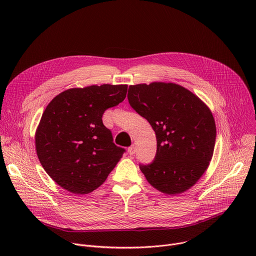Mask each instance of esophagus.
<instances>
[{"mask_svg": "<svg viewBox=\"0 0 256 256\" xmlns=\"http://www.w3.org/2000/svg\"><path fill=\"white\" fill-rule=\"evenodd\" d=\"M128 152L130 155H134L136 153V146H130V147L128 149Z\"/></svg>", "mask_w": 256, "mask_h": 256, "instance_id": "34e87169", "label": "esophagus"}]
</instances>
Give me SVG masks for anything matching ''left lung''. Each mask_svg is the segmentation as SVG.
Segmentation results:
<instances>
[{
	"label": "left lung",
	"instance_id": "left-lung-1",
	"mask_svg": "<svg viewBox=\"0 0 256 256\" xmlns=\"http://www.w3.org/2000/svg\"><path fill=\"white\" fill-rule=\"evenodd\" d=\"M128 99L156 134L154 161L140 164L146 179L166 194L190 190L208 167L214 153L216 132L208 107L174 83L132 85Z\"/></svg>",
	"mask_w": 256,
	"mask_h": 256
}]
</instances>
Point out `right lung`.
<instances>
[{
  "mask_svg": "<svg viewBox=\"0 0 256 256\" xmlns=\"http://www.w3.org/2000/svg\"><path fill=\"white\" fill-rule=\"evenodd\" d=\"M128 85L72 88L56 96L42 116L35 147L46 173L66 190L85 194L106 180L122 154L102 122L106 109L122 102Z\"/></svg>",
  "mask_w": 256,
  "mask_h": 256,
  "instance_id": "obj_1",
  "label": "right lung"
}]
</instances>
